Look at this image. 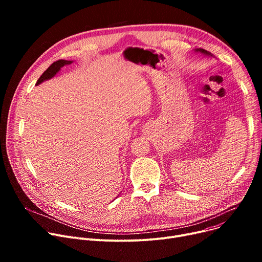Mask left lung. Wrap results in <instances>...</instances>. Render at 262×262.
Listing matches in <instances>:
<instances>
[{"label": "left lung", "instance_id": "8db88e82", "mask_svg": "<svg viewBox=\"0 0 262 262\" xmlns=\"http://www.w3.org/2000/svg\"><path fill=\"white\" fill-rule=\"evenodd\" d=\"M195 52L202 53V54H204V55H208V56H212V54H211L210 52L206 51V50H203V49H195Z\"/></svg>", "mask_w": 262, "mask_h": 262}]
</instances>
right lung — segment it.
<instances>
[{"mask_svg":"<svg viewBox=\"0 0 262 262\" xmlns=\"http://www.w3.org/2000/svg\"><path fill=\"white\" fill-rule=\"evenodd\" d=\"M72 62H73L72 60H64V59H59V60H57V61L53 62V63L47 69V70L42 73V75H41V76L38 78V80H37V82H36V85L38 86V85H40L42 81L48 80V79L54 77L55 75H56V74L60 71V69H61L63 66L71 64Z\"/></svg>","mask_w":262,"mask_h":262,"instance_id":"right-lung-1","label":"right lung"}]
</instances>
